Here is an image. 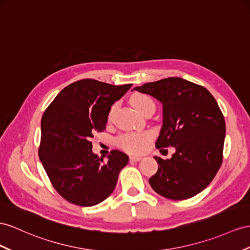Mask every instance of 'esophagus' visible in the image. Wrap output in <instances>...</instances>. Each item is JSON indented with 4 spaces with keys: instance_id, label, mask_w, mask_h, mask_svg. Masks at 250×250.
<instances>
[{
    "instance_id": "1",
    "label": "esophagus",
    "mask_w": 250,
    "mask_h": 250,
    "mask_svg": "<svg viewBox=\"0 0 250 250\" xmlns=\"http://www.w3.org/2000/svg\"><path fill=\"white\" fill-rule=\"evenodd\" d=\"M140 159H142V157H140V156H135V155H131V156H130V161L133 162V163L139 162Z\"/></svg>"
}]
</instances>
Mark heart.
<instances>
[{
	"instance_id": "heart-1",
	"label": "heart",
	"mask_w": 250,
	"mask_h": 250,
	"mask_svg": "<svg viewBox=\"0 0 250 250\" xmlns=\"http://www.w3.org/2000/svg\"><path fill=\"white\" fill-rule=\"evenodd\" d=\"M132 105L142 114L150 106H155L154 102L145 94H135L131 98ZM149 133H127L119 138L121 148L130 153H139L144 151L146 143L150 139Z\"/></svg>"
}]
</instances>
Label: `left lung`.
Returning a JSON list of instances; mask_svg holds the SVG:
<instances>
[{
  "label": "left lung",
  "mask_w": 250,
  "mask_h": 250,
  "mask_svg": "<svg viewBox=\"0 0 250 250\" xmlns=\"http://www.w3.org/2000/svg\"><path fill=\"white\" fill-rule=\"evenodd\" d=\"M163 104L157 148L174 146L169 159L155 156L156 173L149 183L156 193L181 201L200 193L213 180L223 161L226 125L208 89L178 77L136 86Z\"/></svg>",
  "instance_id": "left-lung-1"
}]
</instances>
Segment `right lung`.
Segmentation results:
<instances>
[{"mask_svg":"<svg viewBox=\"0 0 250 250\" xmlns=\"http://www.w3.org/2000/svg\"><path fill=\"white\" fill-rule=\"evenodd\" d=\"M131 86L79 80L64 87L44 112L39 157L54 188L67 202L95 206L116 187L129 157L113 150L104 162L93 153L91 138L105 129L111 106Z\"/></svg>","mask_w":250,"mask_h":250,"instance_id":"add662e5","label":"right lung"}]
</instances>
